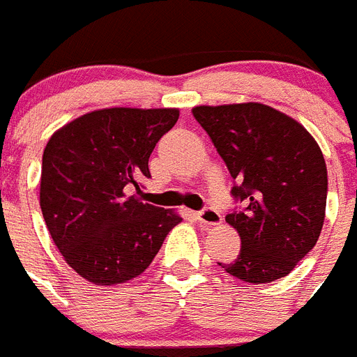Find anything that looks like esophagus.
<instances>
[{"instance_id":"obj_1","label":"esophagus","mask_w":357,"mask_h":357,"mask_svg":"<svg viewBox=\"0 0 357 357\" xmlns=\"http://www.w3.org/2000/svg\"><path fill=\"white\" fill-rule=\"evenodd\" d=\"M197 221L203 225H220L221 221H223V218H221V214L218 211H214V208H203V211H199L196 214Z\"/></svg>"}]
</instances>
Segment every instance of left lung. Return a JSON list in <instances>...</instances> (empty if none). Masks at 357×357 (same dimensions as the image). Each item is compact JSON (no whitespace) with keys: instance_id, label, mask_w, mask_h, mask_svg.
Masks as SVG:
<instances>
[{"instance_id":"8db88e82","label":"left lung","mask_w":357,"mask_h":357,"mask_svg":"<svg viewBox=\"0 0 357 357\" xmlns=\"http://www.w3.org/2000/svg\"><path fill=\"white\" fill-rule=\"evenodd\" d=\"M230 176L243 211L227 214L241 250L225 272L247 283H271L294 271L321 234L326 165L307 128L261 103L194 107Z\"/></svg>"}]
</instances>
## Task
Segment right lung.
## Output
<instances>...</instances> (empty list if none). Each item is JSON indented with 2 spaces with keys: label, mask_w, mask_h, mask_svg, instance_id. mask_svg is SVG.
I'll list each match as a JSON object with an SVG mask.
<instances>
[{
  "label": "right lung",
  "mask_w": 357,
  "mask_h": 357,
  "mask_svg": "<svg viewBox=\"0 0 357 357\" xmlns=\"http://www.w3.org/2000/svg\"><path fill=\"white\" fill-rule=\"evenodd\" d=\"M178 109L114 107L83 114L52 134L43 152L40 205L65 261L94 285L145 272L178 212L142 203L149 158Z\"/></svg>",
  "instance_id": "right-lung-1"
}]
</instances>
